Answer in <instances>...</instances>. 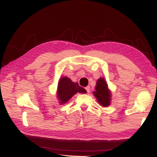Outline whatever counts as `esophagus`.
<instances>
[{
  "label": "esophagus",
  "mask_w": 157,
  "mask_h": 157,
  "mask_svg": "<svg viewBox=\"0 0 157 157\" xmlns=\"http://www.w3.org/2000/svg\"><path fill=\"white\" fill-rule=\"evenodd\" d=\"M85 89H86V92L88 93H89V91H90V86H86V87H85Z\"/></svg>",
  "instance_id": "1"
}]
</instances>
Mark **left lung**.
<instances>
[{"instance_id":"obj_1","label":"left lung","mask_w":157,"mask_h":157,"mask_svg":"<svg viewBox=\"0 0 157 157\" xmlns=\"http://www.w3.org/2000/svg\"><path fill=\"white\" fill-rule=\"evenodd\" d=\"M94 95L97 98L98 102L103 107H107L109 105L111 94L109 91L107 84L106 83L104 78H100L97 81Z\"/></svg>"}]
</instances>
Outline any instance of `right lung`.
Wrapping results in <instances>:
<instances>
[{
  "label": "right lung",
  "mask_w": 157,
  "mask_h": 157,
  "mask_svg": "<svg viewBox=\"0 0 157 157\" xmlns=\"http://www.w3.org/2000/svg\"><path fill=\"white\" fill-rule=\"evenodd\" d=\"M78 92L86 93V90L79 86L78 83H74L68 78L63 77L60 79L57 88V97L60 100V104L67 102Z\"/></svg>",
  "instance_id": "right-lung-1"
}]
</instances>
